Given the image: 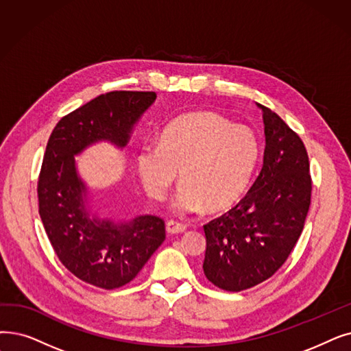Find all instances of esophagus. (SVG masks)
I'll use <instances>...</instances> for the list:
<instances>
[{"label": "esophagus", "mask_w": 351, "mask_h": 351, "mask_svg": "<svg viewBox=\"0 0 351 351\" xmlns=\"http://www.w3.org/2000/svg\"><path fill=\"white\" fill-rule=\"evenodd\" d=\"M166 231L167 234H180V232H185L186 231V225L178 222V221H167L166 222Z\"/></svg>", "instance_id": "1"}]
</instances>
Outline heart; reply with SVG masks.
<instances>
[{
	"instance_id": "heart-1",
	"label": "heart",
	"mask_w": 351,
	"mask_h": 351,
	"mask_svg": "<svg viewBox=\"0 0 351 351\" xmlns=\"http://www.w3.org/2000/svg\"><path fill=\"white\" fill-rule=\"evenodd\" d=\"M260 158V145L245 126L212 112H193L172 120L159 145H145L138 172L146 192L163 199L180 172L173 208L182 213L223 212L248 192Z\"/></svg>"
}]
</instances>
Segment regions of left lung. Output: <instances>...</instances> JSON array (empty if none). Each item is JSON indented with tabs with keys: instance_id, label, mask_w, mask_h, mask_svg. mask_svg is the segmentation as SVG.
Masks as SVG:
<instances>
[{
	"instance_id": "8db88e82",
	"label": "left lung",
	"mask_w": 351,
	"mask_h": 351,
	"mask_svg": "<svg viewBox=\"0 0 351 351\" xmlns=\"http://www.w3.org/2000/svg\"><path fill=\"white\" fill-rule=\"evenodd\" d=\"M263 169L248 193L222 217L204 225L206 278L225 291H242L276 274L302 232L311 204L306 146L263 104Z\"/></svg>"
}]
</instances>
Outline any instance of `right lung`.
I'll use <instances>...</instances> for the list:
<instances>
[{"instance_id": "obj_1", "label": "right lung", "mask_w": 351, "mask_h": 351, "mask_svg": "<svg viewBox=\"0 0 351 351\" xmlns=\"http://www.w3.org/2000/svg\"><path fill=\"white\" fill-rule=\"evenodd\" d=\"M156 100L155 91H110L56 125L38 176V212L62 264L82 281L104 289L130 282L165 241L155 215L114 221L93 210L74 156L97 142L117 147Z\"/></svg>"}]
</instances>
